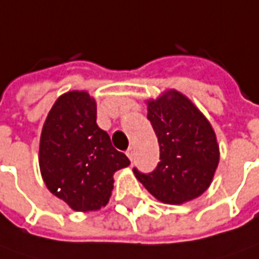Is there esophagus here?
<instances>
[{
    "label": "esophagus",
    "mask_w": 259,
    "mask_h": 259,
    "mask_svg": "<svg viewBox=\"0 0 259 259\" xmlns=\"http://www.w3.org/2000/svg\"><path fill=\"white\" fill-rule=\"evenodd\" d=\"M126 154H127V157L130 159V161H133V159H135V149H133V147H129Z\"/></svg>",
    "instance_id": "obj_1"
}]
</instances>
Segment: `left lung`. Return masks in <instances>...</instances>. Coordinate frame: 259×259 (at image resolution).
I'll return each mask as SVG.
<instances>
[{
  "instance_id": "left-lung-1",
  "label": "left lung",
  "mask_w": 259,
  "mask_h": 259,
  "mask_svg": "<svg viewBox=\"0 0 259 259\" xmlns=\"http://www.w3.org/2000/svg\"><path fill=\"white\" fill-rule=\"evenodd\" d=\"M147 106V119L159 140L160 161L150 173L135 167V176L163 203L190 201L208 189L215 173L220 159L215 133L180 92L170 91Z\"/></svg>"
}]
</instances>
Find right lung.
I'll use <instances>...</instances> for the list:
<instances>
[{"instance_id":"obj_1","label":"right lung","mask_w":259,"mask_h":259,"mask_svg":"<svg viewBox=\"0 0 259 259\" xmlns=\"http://www.w3.org/2000/svg\"><path fill=\"white\" fill-rule=\"evenodd\" d=\"M130 160L96 124V102L86 92H68L52 106L39 144V167L48 190L75 211L105 207L113 174Z\"/></svg>"}]
</instances>
